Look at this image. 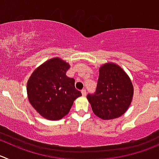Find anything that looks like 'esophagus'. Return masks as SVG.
I'll use <instances>...</instances> for the list:
<instances>
[{
    "mask_svg": "<svg viewBox=\"0 0 159 159\" xmlns=\"http://www.w3.org/2000/svg\"><path fill=\"white\" fill-rule=\"evenodd\" d=\"M81 93H82L83 96H86V94H87L86 89H83L81 90Z\"/></svg>",
    "mask_w": 159,
    "mask_h": 159,
    "instance_id": "obj_1",
    "label": "esophagus"
}]
</instances>
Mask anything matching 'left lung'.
I'll return each instance as SVG.
<instances>
[{"label": "left lung", "mask_w": 159, "mask_h": 159, "mask_svg": "<svg viewBox=\"0 0 159 159\" xmlns=\"http://www.w3.org/2000/svg\"><path fill=\"white\" fill-rule=\"evenodd\" d=\"M133 87L129 78L118 65L107 63L100 67L97 86L87 99L93 113L102 119H114L127 111L131 103Z\"/></svg>", "instance_id": "obj_1"}]
</instances>
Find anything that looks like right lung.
I'll return each instance as SVG.
<instances>
[{
  "label": "right lung",
  "instance_id": "right-lung-1",
  "mask_svg": "<svg viewBox=\"0 0 159 159\" xmlns=\"http://www.w3.org/2000/svg\"><path fill=\"white\" fill-rule=\"evenodd\" d=\"M70 65L53 58L35 70L27 83V94L33 107L44 118L58 120L69 113L81 93L74 78L66 75Z\"/></svg>",
  "mask_w": 159,
  "mask_h": 159
}]
</instances>
